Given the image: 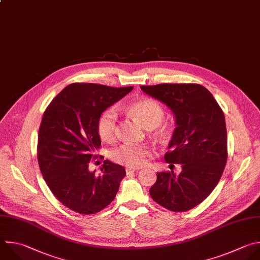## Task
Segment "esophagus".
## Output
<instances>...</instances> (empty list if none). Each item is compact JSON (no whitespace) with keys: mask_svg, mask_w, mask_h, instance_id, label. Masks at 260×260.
Returning a JSON list of instances; mask_svg holds the SVG:
<instances>
[{"mask_svg":"<svg viewBox=\"0 0 260 260\" xmlns=\"http://www.w3.org/2000/svg\"><path fill=\"white\" fill-rule=\"evenodd\" d=\"M139 170H140V168H133V167H126L125 168L126 175H132V174H134V172H137Z\"/></svg>","mask_w":260,"mask_h":260,"instance_id":"34e87169","label":"esophagus"}]
</instances>
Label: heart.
I'll return each mask as SVG.
<instances>
[{"mask_svg": "<svg viewBox=\"0 0 260 260\" xmlns=\"http://www.w3.org/2000/svg\"><path fill=\"white\" fill-rule=\"evenodd\" d=\"M126 110L138 119L147 129L158 127L164 117V111L160 104L152 99H140L126 107ZM117 113L114 108L106 109L101 113L97 122V129L104 142H112L116 137ZM160 133V132H159ZM162 133V132H161ZM151 150L146 145L122 144L110 153V157L118 164L128 167L143 166L150 156Z\"/></svg>", "mask_w": 260, "mask_h": 260, "instance_id": "b5f03b06", "label": "heart"}]
</instances>
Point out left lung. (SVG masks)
Returning <instances> with one entry per match:
<instances>
[{"instance_id":"1","label":"left lung","mask_w":260,"mask_h":260,"mask_svg":"<svg viewBox=\"0 0 260 260\" xmlns=\"http://www.w3.org/2000/svg\"><path fill=\"white\" fill-rule=\"evenodd\" d=\"M141 90L174 113L176 128L164 159L182 164L179 176L157 172L150 195L170 211L190 210L210 195L223 172L228 157L224 114L212 94L197 83L141 85Z\"/></svg>"}]
</instances>
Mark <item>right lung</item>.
<instances>
[{
  "mask_svg": "<svg viewBox=\"0 0 260 260\" xmlns=\"http://www.w3.org/2000/svg\"><path fill=\"white\" fill-rule=\"evenodd\" d=\"M133 89L71 83L44 113L38 140L41 172L54 196L77 213L90 215L104 209L125 177L123 166L109 160H104L99 177L89 170V163L101 145L99 116Z\"/></svg>",
  "mask_w": 260,
  "mask_h": 260,
  "instance_id": "add662e5",
  "label": "right lung"
}]
</instances>
